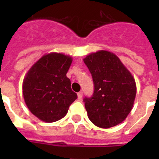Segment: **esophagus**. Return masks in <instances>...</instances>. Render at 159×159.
<instances>
[{
	"label": "esophagus",
	"mask_w": 159,
	"mask_h": 159,
	"mask_svg": "<svg viewBox=\"0 0 159 159\" xmlns=\"http://www.w3.org/2000/svg\"><path fill=\"white\" fill-rule=\"evenodd\" d=\"M82 96H83V92L82 91H79V92L78 93V98L81 99V98H82Z\"/></svg>",
	"instance_id": "esophagus-1"
}]
</instances>
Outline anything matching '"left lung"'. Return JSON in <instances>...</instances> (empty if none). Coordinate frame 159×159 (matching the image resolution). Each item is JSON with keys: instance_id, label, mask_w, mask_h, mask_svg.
Returning <instances> with one entry per match:
<instances>
[{"instance_id": "1", "label": "left lung", "mask_w": 159, "mask_h": 159, "mask_svg": "<svg viewBox=\"0 0 159 159\" xmlns=\"http://www.w3.org/2000/svg\"><path fill=\"white\" fill-rule=\"evenodd\" d=\"M92 76L94 93L84 98L90 121L108 129L122 122L131 111L136 84L130 71L113 53L99 51L84 58Z\"/></svg>"}]
</instances>
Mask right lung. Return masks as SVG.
<instances>
[{
    "instance_id": "obj_1",
    "label": "right lung",
    "mask_w": 159,
    "mask_h": 159,
    "mask_svg": "<svg viewBox=\"0 0 159 159\" xmlns=\"http://www.w3.org/2000/svg\"><path fill=\"white\" fill-rule=\"evenodd\" d=\"M70 56L50 53L30 68L23 81V95L30 111L40 120L54 122L66 115L78 96L70 88L66 74Z\"/></svg>"
}]
</instances>
